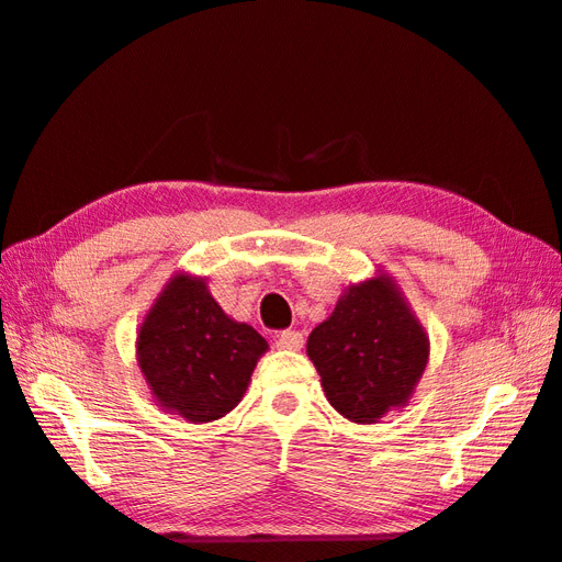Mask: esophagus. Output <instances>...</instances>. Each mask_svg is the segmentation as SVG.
Returning a JSON list of instances; mask_svg holds the SVG:
<instances>
[{
  "mask_svg": "<svg viewBox=\"0 0 562 562\" xmlns=\"http://www.w3.org/2000/svg\"><path fill=\"white\" fill-rule=\"evenodd\" d=\"M277 347L289 349V351H297L303 347V335L297 329H283L281 335L277 337Z\"/></svg>",
  "mask_w": 562,
  "mask_h": 562,
  "instance_id": "1",
  "label": "esophagus"
}]
</instances>
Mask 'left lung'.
<instances>
[{
  "label": "left lung",
  "instance_id": "obj_1",
  "mask_svg": "<svg viewBox=\"0 0 562 562\" xmlns=\"http://www.w3.org/2000/svg\"><path fill=\"white\" fill-rule=\"evenodd\" d=\"M323 391L341 417L373 425L405 407L429 361V337L385 273L341 293L307 337Z\"/></svg>",
  "mask_w": 562,
  "mask_h": 562
}]
</instances>
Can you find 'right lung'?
Segmentation results:
<instances>
[{
    "label": "right lung",
    "instance_id": "add662e5",
    "mask_svg": "<svg viewBox=\"0 0 562 562\" xmlns=\"http://www.w3.org/2000/svg\"><path fill=\"white\" fill-rule=\"evenodd\" d=\"M137 366L159 407L191 425L225 417L243 400L267 339L235 323L205 279L177 273L137 329Z\"/></svg>",
    "mask_w": 562,
    "mask_h": 562
}]
</instances>
